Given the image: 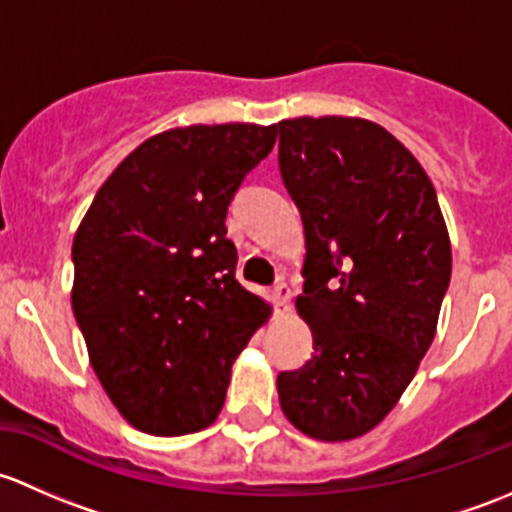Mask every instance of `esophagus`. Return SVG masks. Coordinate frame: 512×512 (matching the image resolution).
<instances>
[{"label":"esophagus","instance_id":"esophagus-1","mask_svg":"<svg viewBox=\"0 0 512 512\" xmlns=\"http://www.w3.org/2000/svg\"><path fill=\"white\" fill-rule=\"evenodd\" d=\"M273 303H276L278 313H286L288 305H291V286H288V283L278 281L276 286H273Z\"/></svg>","mask_w":512,"mask_h":512}]
</instances>
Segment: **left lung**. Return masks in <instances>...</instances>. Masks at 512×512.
Returning a JSON list of instances; mask_svg holds the SVG:
<instances>
[{
  "label": "left lung",
  "instance_id": "1",
  "mask_svg": "<svg viewBox=\"0 0 512 512\" xmlns=\"http://www.w3.org/2000/svg\"><path fill=\"white\" fill-rule=\"evenodd\" d=\"M278 165L305 229L313 357L278 374L288 421L320 441L367 434L419 370L451 281V241L431 179L382 125L293 118Z\"/></svg>",
  "mask_w": 512,
  "mask_h": 512
}]
</instances>
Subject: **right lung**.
Listing matches in <instances>:
<instances>
[{
    "mask_svg": "<svg viewBox=\"0 0 512 512\" xmlns=\"http://www.w3.org/2000/svg\"><path fill=\"white\" fill-rule=\"evenodd\" d=\"M276 125L165 130L98 189L73 239L71 305L118 412L145 434L207 429L268 305L236 281L226 209Z\"/></svg>",
    "mask_w": 512,
    "mask_h": 512,
    "instance_id": "right-lung-1",
    "label": "right lung"
}]
</instances>
